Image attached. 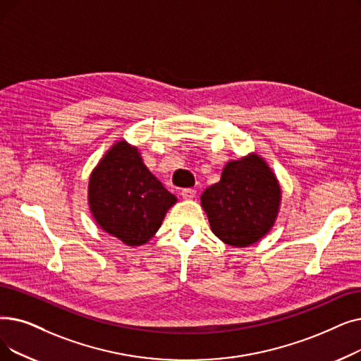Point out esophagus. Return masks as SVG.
Returning <instances> with one entry per match:
<instances>
[{"label": "esophagus", "instance_id": "34e87169", "mask_svg": "<svg viewBox=\"0 0 361 361\" xmlns=\"http://www.w3.org/2000/svg\"><path fill=\"white\" fill-rule=\"evenodd\" d=\"M181 196L184 200H192L193 197H196V190L195 189H183Z\"/></svg>", "mask_w": 361, "mask_h": 361}]
</instances>
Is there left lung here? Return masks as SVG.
Instances as JSON below:
<instances>
[{"label":"left lung","instance_id":"obj_1","mask_svg":"<svg viewBox=\"0 0 361 361\" xmlns=\"http://www.w3.org/2000/svg\"><path fill=\"white\" fill-rule=\"evenodd\" d=\"M280 202L274 172L257 153L227 162L219 181L200 195L212 233L236 247L250 246L271 230Z\"/></svg>","mask_w":361,"mask_h":361}]
</instances>
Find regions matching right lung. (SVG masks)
<instances>
[{
    "label": "right lung",
    "mask_w": 361,
    "mask_h": 361,
    "mask_svg": "<svg viewBox=\"0 0 361 361\" xmlns=\"http://www.w3.org/2000/svg\"><path fill=\"white\" fill-rule=\"evenodd\" d=\"M177 197L145 165L135 146L119 140L88 181L90 211L102 230L127 246L147 243Z\"/></svg>",
    "instance_id": "add662e5"
}]
</instances>
